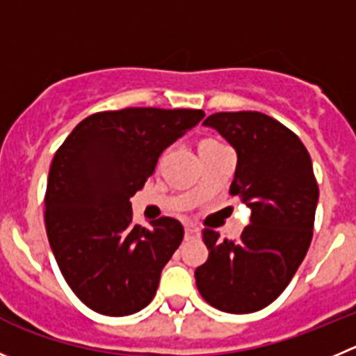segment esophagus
Returning <instances> with one entry per match:
<instances>
[{
    "label": "esophagus",
    "instance_id": "esophagus-1",
    "mask_svg": "<svg viewBox=\"0 0 356 356\" xmlns=\"http://www.w3.org/2000/svg\"><path fill=\"white\" fill-rule=\"evenodd\" d=\"M199 238V229L194 225H185V239L191 241V239H197Z\"/></svg>",
    "mask_w": 356,
    "mask_h": 356
}]
</instances>
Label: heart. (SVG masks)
Wrapping results in <instances>:
<instances>
[{"label": "heart", "mask_w": 356, "mask_h": 356, "mask_svg": "<svg viewBox=\"0 0 356 356\" xmlns=\"http://www.w3.org/2000/svg\"><path fill=\"white\" fill-rule=\"evenodd\" d=\"M215 145H220L218 141H215V140H202L201 143H199V148L201 147H215Z\"/></svg>", "instance_id": "obj_1"}]
</instances>
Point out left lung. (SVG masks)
I'll return each mask as SVG.
<instances>
[{"label":"left lung","instance_id":"1","mask_svg":"<svg viewBox=\"0 0 356 356\" xmlns=\"http://www.w3.org/2000/svg\"><path fill=\"white\" fill-rule=\"evenodd\" d=\"M204 125L234 147L231 194L252 216L238 241L202 231L209 255L195 269V285L216 309L253 313L286 289L309 248L318 202L313 164L299 136L269 115L220 111Z\"/></svg>","mask_w":356,"mask_h":356}]
</instances>
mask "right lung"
<instances>
[{
    "instance_id": "obj_1",
    "label": "right lung",
    "mask_w": 356,
    "mask_h": 356,
    "mask_svg": "<svg viewBox=\"0 0 356 356\" xmlns=\"http://www.w3.org/2000/svg\"><path fill=\"white\" fill-rule=\"evenodd\" d=\"M202 110L124 108L83 118L54 155L45 227L64 280L87 307L127 316L150 304L184 239L178 220L133 223L129 199Z\"/></svg>"
}]
</instances>
